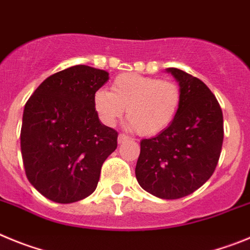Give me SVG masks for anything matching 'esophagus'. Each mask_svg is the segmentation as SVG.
I'll use <instances>...</instances> for the list:
<instances>
[{"label": "esophagus", "instance_id": "1", "mask_svg": "<svg viewBox=\"0 0 250 250\" xmlns=\"http://www.w3.org/2000/svg\"><path fill=\"white\" fill-rule=\"evenodd\" d=\"M128 139H130L129 137L125 136V134H123V133H121L120 136H118V143H120V145L121 143H125V142H127Z\"/></svg>", "mask_w": 250, "mask_h": 250}]
</instances>
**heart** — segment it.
Instances as JSON below:
<instances>
[{
    "label": "heart",
    "instance_id": "heart-1",
    "mask_svg": "<svg viewBox=\"0 0 250 250\" xmlns=\"http://www.w3.org/2000/svg\"><path fill=\"white\" fill-rule=\"evenodd\" d=\"M182 92L173 81L123 73L111 84V92L98 89L93 107L104 125H113L125 114L128 123L141 136L161 133L178 114Z\"/></svg>",
    "mask_w": 250,
    "mask_h": 250
}]
</instances>
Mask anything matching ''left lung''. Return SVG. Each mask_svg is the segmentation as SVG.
Masks as SVG:
<instances>
[{
    "mask_svg": "<svg viewBox=\"0 0 250 250\" xmlns=\"http://www.w3.org/2000/svg\"><path fill=\"white\" fill-rule=\"evenodd\" d=\"M179 83L182 103L174 121L158 136L142 139L136 166L139 186L162 199H178L214 173L223 145V112L199 78L167 68Z\"/></svg>",
    "mask_w": 250,
    "mask_h": 250,
    "instance_id": "obj_1",
    "label": "left lung"
}]
</instances>
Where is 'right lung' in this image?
Here are the masks:
<instances>
[{
  "label": "right lung",
  "instance_id": "add662e5",
  "mask_svg": "<svg viewBox=\"0 0 250 250\" xmlns=\"http://www.w3.org/2000/svg\"><path fill=\"white\" fill-rule=\"evenodd\" d=\"M108 72L78 64L37 87L24 105L21 153L27 179L56 203H73L96 190L101 168L118 133L102 125L93 94Z\"/></svg>",
  "mask_w": 250,
  "mask_h": 250
}]
</instances>
